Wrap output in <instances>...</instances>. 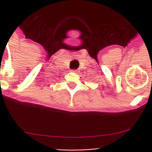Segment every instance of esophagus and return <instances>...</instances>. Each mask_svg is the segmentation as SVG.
<instances>
[{"mask_svg": "<svg viewBox=\"0 0 152 152\" xmlns=\"http://www.w3.org/2000/svg\"><path fill=\"white\" fill-rule=\"evenodd\" d=\"M71 72H73V73H77V70H72Z\"/></svg>", "mask_w": 152, "mask_h": 152, "instance_id": "obj_1", "label": "esophagus"}]
</instances>
